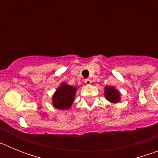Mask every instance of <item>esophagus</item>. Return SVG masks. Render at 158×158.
<instances>
[{
	"label": "esophagus",
	"instance_id": "1",
	"mask_svg": "<svg viewBox=\"0 0 158 158\" xmlns=\"http://www.w3.org/2000/svg\"><path fill=\"white\" fill-rule=\"evenodd\" d=\"M85 84H87V85H90L92 82V81L90 80L89 78H87V79H85Z\"/></svg>",
	"mask_w": 158,
	"mask_h": 158
}]
</instances>
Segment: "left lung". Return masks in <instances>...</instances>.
<instances>
[{"instance_id": "1", "label": "left lung", "mask_w": 158, "mask_h": 158, "mask_svg": "<svg viewBox=\"0 0 158 158\" xmlns=\"http://www.w3.org/2000/svg\"><path fill=\"white\" fill-rule=\"evenodd\" d=\"M104 96L108 101L111 103H118L120 100V93H118L117 89L112 86H107L105 87Z\"/></svg>"}]
</instances>
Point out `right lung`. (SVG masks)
Listing matches in <instances>:
<instances>
[{
    "label": "right lung",
    "mask_w": 158,
    "mask_h": 158,
    "mask_svg": "<svg viewBox=\"0 0 158 158\" xmlns=\"http://www.w3.org/2000/svg\"><path fill=\"white\" fill-rule=\"evenodd\" d=\"M77 88L63 83L53 96V104L58 109H69L74 101Z\"/></svg>",
    "instance_id": "right-lung-1"
}]
</instances>
